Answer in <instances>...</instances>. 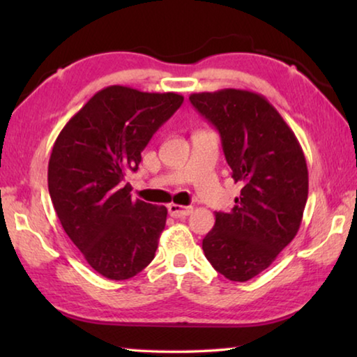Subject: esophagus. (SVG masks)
Returning a JSON list of instances; mask_svg holds the SVG:
<instances>
[{
  "instance_id": "esophagus-1",
  "label": "esophagus",
  "mask_w": 357,
  "mask_h": 357,
  "mask_svg": "<svg viewBox=\"0 0 357 357\" xmlns=\"http://www.w3.org/2000/svg\"><path fill=\"white\" fill-rule=\"evenodd\" d=\"M192 213V206H181V204H168V214L174 219H183V217H187Z\"/></svg>"
}]
</instances>
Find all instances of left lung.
<instances>
[{
  "label": "left lung",
  "instance_id": "left-lung-1",
  "mask_svg": "<svg viewBox=\"0 0 357 357\" xmlns=\"http://www.w3.org/2000/svg\"><path fill=\"white\" fill-rule=\"evenodd\" d=\"M189 100L219 130L231 178L243 185L234 208L215 213L203 252L228 280L247 282L298 234L309 195L305 157L294 132L261 94L228 88Z\"/></svg>",
  "mask_w": 357,
  "mask_h": 357
}]
</instances>
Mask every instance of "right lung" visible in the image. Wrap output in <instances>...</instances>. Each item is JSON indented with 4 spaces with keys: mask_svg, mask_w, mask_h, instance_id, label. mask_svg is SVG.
I'll list each match as a JSON object with an SVG mask.
<instances>
[{
    "mask_svg": "<svg viewBox=\"0 0 357 357\" xmlns=\"http://www.w3.org/2000/svg\"><path fill=\"white\" fill-rule=\"evenodd\" d=\"M184 98L113 84L96 93L59 132L48 162V192L64 231L88 264L110 280L153 261L167 208L132 200L126 183L142 151Z\"/></svg>",
    "mask_w": 357,
    "mask_h": 357,
    "instance_id": "obj_1",
    "label": "right lung"
}]
</instances>
